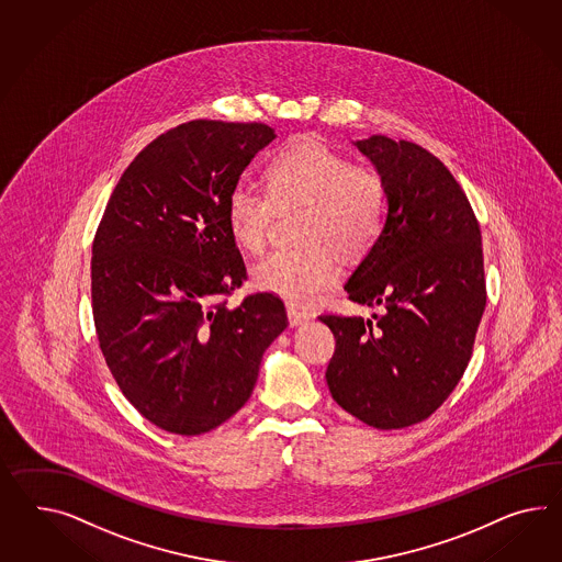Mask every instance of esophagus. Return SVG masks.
I'll return each instance as SVG.
<instances>
[{
    "instance_id": "1",
    "label": "esophagus",
    "mask_w": 562,
    "mask_h": 562,
    "mask_svg": "<svg viewBox=\"0 0 562 562\" xmlns=\"http://www.w3.org/2000/svg\"><path fill=\"white\" fill-rule=\"evenodd\" d=\"M311 319L304 311L296 308V306H289V321L292 327H301L306 321Z\"/></svg>"
}]
</instances>
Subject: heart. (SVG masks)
Here are the masks:
<instances>
[{"mask_svg": "<svg viewBox=\"0 0 562 562\" xmlns=\"http://www.w3.org/2000/svg\"><path fill=\"white\" fill-rule=\"evenodd\" d=\"M266 180L270 198L249 183L228 192V231L243 249L259 251L273 206L306 204L303 239L311 245L268 254L251 268V280L289 303L313 304L341 278V261L329 243L346 256H360L379 239L386 216L384 182L374 169L351 166L315 137L294 138L276 153Z\"/></svg>", "mask_w": 562, "mask_h": 562, "instance_id": "heart-1", "label": "heart"}]
</instances>
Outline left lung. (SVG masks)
Segmentation results:
<instances>
[{"mask_svg":"<svg viewBox=\"0 0 562 562\" xmlns=\"http://www.w3.org/2000/svg\"><path fill=\"white\" fill-rule=\"evenodd\" d=\"M386 190L379 239L346 282L370 319L323 315L335 335L327 386L341 409L376 429L427 419L471 360L485 311L481 228L438 157L384 135L351 140Z\"/></svg>","mask_w":562,"mask_h":562,"instance_id":"8db88e82","label":"left lung"}]
</instances>
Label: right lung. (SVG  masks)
<instances>
[{
    "mask_svg": "<svg viewBox=\"0 0 562 562\" xmlns=\"http://www.w3.org/2000/svg\"><path fill=\"white\" fill-rule=\"evenodd\" d=\"M273 138L261 122L167 131L126 167L95 233L100 348L122 395L169 434L200 436L241 409L263 351L289 327L270 292L221 303L245 280L228 192Z\"/></svg>",
    "mask_w": 562,
    "mask_h": 562,
    "instance_id": "obj_1",
    "label": "right lung"
}]
</instances>
